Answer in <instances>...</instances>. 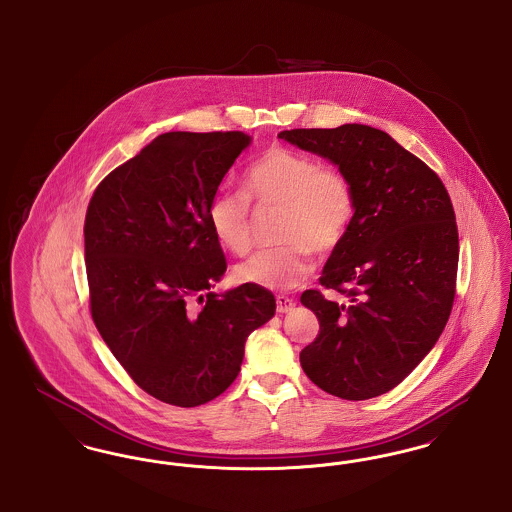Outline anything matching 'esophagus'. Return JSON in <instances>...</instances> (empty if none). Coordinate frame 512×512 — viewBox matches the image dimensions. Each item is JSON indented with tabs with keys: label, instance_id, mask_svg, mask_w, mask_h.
<instances>
[{
	"label": "esophagus",
	"instance_id": "34e87169",
	"mask_svg": "<svg viewBox=\"0 0 512 512\" xmlns=\"http://www.w3.org/2000/svg\"><path fill=\"white\" fill-rule=\"evenodd\" d=\"M295 307V301L288 295H276V311L278 313H290Z\"/></svg>",
	"mask_w": 512,
	"mask_h": 512
}]
</instances>
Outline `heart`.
<instances>
[{"label":"heart","mask_w":512,"mask_h":512,"mask_svg":"<svg viewBox=\"0 0 512 512\" xmlns=\"http://www.w3.org/2000/svg\"><path fill=\"white\" fill-rule=\"evenodd\" d=\"M282 205L278 247L263 249L236 268L238 280L267 290H293L313 272V255L343 242L357 209L349 176L336 165L290 147H270L242 174V192L220 190L207 205L220 247L245 255L251 244V207Z\"/></svg>","instance_id":"obj_1"}]
</instances>
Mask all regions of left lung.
Segmentation results:
<instances>
[{"label": "left lung", "instance_id": "obj_1", "mask_svg": "<svg viewBox=\"0 0 512 512\" xmlns=\"http://www.w3.org/2000/svg\"><path fill=\"white\" fill-rule=\"evenodd\" d=\"M345 172L357 209L318 278L301 293L318 336L299 361L320 390L363 401L401 384L436 345L457 292L459 230L441 178L390 134L366 126L278 134Z\"/></svg>", "mask_w": 512, "mask_h": 512}]
</instances>
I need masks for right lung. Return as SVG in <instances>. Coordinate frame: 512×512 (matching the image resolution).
Returning <instances> with one entry per match:
<instances>
[{
	"label": "right lung",
	"instance_id": "add662e5",
	"mask_svg": "<svg viewBox=\"0 0 512 512\" xmlns=\"http://www.w3.org/2000/svg\"><path fill=\"white\" fill-rule=\"evenodd\" d=\"M230 132H167L109 172L84 220L90 313L128 376L155 399L197 407L236 380L247 336L276 311L242 284L213 293L226 257L207 219L251 144Z\"/></svg>",
	"mask_w": 512,
	"mask_h": 512
}]
</instances>
